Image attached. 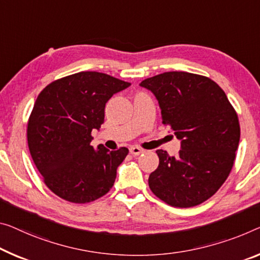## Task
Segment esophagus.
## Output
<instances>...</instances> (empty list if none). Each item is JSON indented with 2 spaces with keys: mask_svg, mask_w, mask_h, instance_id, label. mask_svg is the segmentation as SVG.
<instances>
[{
  "mask_svg": "<svg viewBox=\"0 0 260 260\" xmlns=\"http://www.w3.org/2000/svg\"><path fill=\"white\" fill-rule=\"evenodd\" d=\"M129 150H130V153L134 154V155H139V154H142L144 152V150L139 146H131Z\"/></svg>",
  "mask_w": 260,
  "mask_h": 260,
  "instance_id": "34e87169",
  "label": "esophagus"
}]
</instances>
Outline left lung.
I'll use <instances>...</instances> for the list:
<instances>
[{
	"mask_svg": "<svg viewBox=\"0 0 260 260\" xmlns=\"http://www.w3.org/2000/svg\"><path fill=\"white\" fill-rule=\"evenodd\" d=\"M141 86L157 98L162 123L181 141L174 157L158 150L159 165L149 186L167 205L188 208L219 189L236 158L241 127L223 89L213 80L188 72H165Z\"/></svg>",
	"mask_w": 260,
	"mask_h": 260,
	"instance_id": "8db88e82",
	"label": "left lung"
}]
</instances>
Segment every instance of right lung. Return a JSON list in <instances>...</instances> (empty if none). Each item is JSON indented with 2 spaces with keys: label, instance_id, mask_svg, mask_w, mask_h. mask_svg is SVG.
Instances as JSON below:
<instances>
[{
  "label": "right lung",
  "instance_id": "1",
  "mask_svg": "<svg viewBox=\"0 0 260 260\" xmlns=\"http://www.w3.org/2000/svg\"><path fill=\"white\" fill-rule=\"evenodd\" d=\"M99 72H79L51 82L36 100L27 122V145L45 185L59 198L87 203L114 186L116 171L129 150L91 146V130L105 122L114 94L127 88Z\"/></svg>",
  "mask_w": 260,
  "mask_h": 260
}]
</instances>
